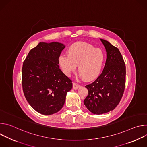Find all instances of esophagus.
I'll return each instance as SVG.
<instances>
[{
	"mask_svg": "<svg viewBox=\"0 0 147 147\" xmlns=\"http://www.w3.org/2000/svg\"><path fill=\"white\" fill-rule=\"evenodd\" d=\"M78 88H80V85H78V84L76 82H73V88L74 90H77Z\"/></svg>",
	"mask_w": 147,
	"mask_h": 147,
	"instance_id": "1",
	"label": "esophagus"
}]
</instances>
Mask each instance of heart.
I'll return each instance as SVG.
<instances>
[{
  "mask_svg": "<svg viewBox=\"0 0 147 147\" xmlns=\"http://www.w3.org/2000/svg\"><path fill=\"white\" fill-rule=\"evenodd\" d=\"M105 56L100 49L91 44L78 42L71 45L67 55H61L59 64L63 72L70 76L78 65L80 76L87 81L96 78L100 74L104 66Z\"/></svg>",
  "mask_w": 147,
  "mask_h": 147,
  "instance_id": "heart-1",
  "label": "heart"
}]
</instances>
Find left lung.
Returning <instances> with one entry per match:
<instances>
[{
	"label": "left lung",
	"mask_w": 147,
	"mask_h": 147,
	"mask_svg": "<svg viewBox=\"0 0 147 147\" xmlns=\"http://www.w3.org/2000/svg\"><path fill=\"white\" fill-rule=\"evenodd\" d=\"M107 51V60L102 74L86 86L88 94L84 100L92 113L100 115L113 110L120 102L125 84V63L119 49L100 39Z\"/></svg>",
	"instance_id": "8db88e82"
}]
</instances>
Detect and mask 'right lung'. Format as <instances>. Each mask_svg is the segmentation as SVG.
Returning <instances> with one entry per match:
<instances>
[{
	"mask_svg": "<svg viewBox=\"0 0 147 147\" xmlns=\"http://www.w3.org/2000/svg\"><path fill=\"white\" fill-rule=\"evenodd\" d=\"M65 48L53 42H39L28 53L22 68V86L24 96L38 113L49 115L63 107L72 81L60 69L59 58Z\"/></svg>",
	"mask_w": 147,
	"mask_h": 147,
	"instance_id": "right-lung-1",
	"label": "right lung"
}]
</instances>
